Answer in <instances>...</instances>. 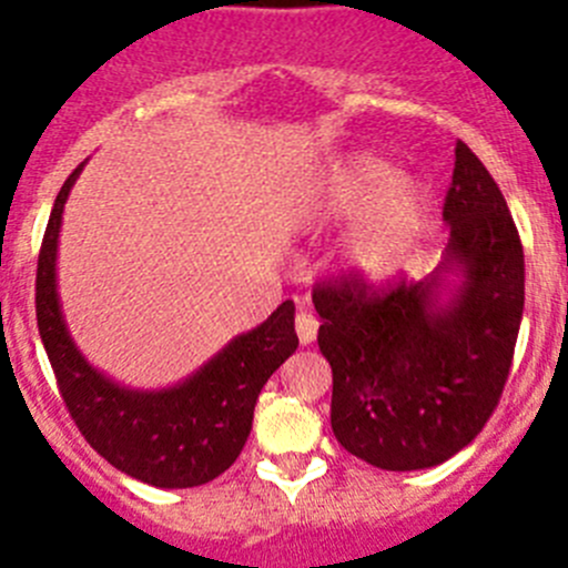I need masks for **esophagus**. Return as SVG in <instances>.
<instances>
[{"label":"esophagus","instance_id":"1","mask_svg":"<svg viewBox=\"0 0 568 568\" xmlns=\"http://www.w3.org/2000/svg\"><path fill=\"white\" fill-rule=\"evenodd\" d=\"M296 335H300L302 346H311V343L316 341L318 321H316V316H313V313H307V311L296 313Z\"/></svg>","mask_w":568,"mask_h":568}]
</instances>
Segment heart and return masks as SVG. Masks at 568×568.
<instances>
[{"label":"heart","instance_id":"obj_1","mask_svg":"<svg viewBox=\"0 0 568 568\" xmlns=\"http://www.w3.org/2000/svg\"><path fill=\"white\" fill-rule=\"evenodd\" d=\"M307 200L321 220H359L343 242V261L365 283L393 277L426 222V192L400 181L387 159L365 151L329 164L313 181Z\"/></svg>","mask_w":568,"mask_h":568}]
</instances>
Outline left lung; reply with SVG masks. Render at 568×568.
I'll return each mask as SVG.
<instances>
[{
	"instance_id": "left-lung-1",
	"label": "left lung",
	"mask_w": 568,
	"mask_h": 568,
	"mask_svg": "<svg viewBox=\"0 0 568 568\" xmlns=\"http://www.w3.org/2000/svg\"><path fill=\"white\" fill-rule=\"evenodd\" d=\"M443 261L371 291L318 285V348L332 365V432L357 459L428 469L467 448L500 400L525 307V255L495 178L456 142Z\"/></svg>"
}]
</instances>
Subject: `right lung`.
Segmentation results:
<instances>
[{"instance_id":"1","label":"right lung","mask_w":568,"mask_h":568,"mask_svg":"<svg viewBox=\"0 0 568 568\" xmlns=\"http://www.w3.org/2000/svg\"><path fill=\"white\" fill-rule=\"evenodd\" d=\"M84 164L62 183L45 225L36 280L40 341L73 423L112 467L159 489L203 486L239 459L257 395L300 346L296 307L291 300L283 302L263 324L227 341L178 385L140 390L114 382L79 352L57 291L62 211Z\"/></svg>"}]
</instances>
